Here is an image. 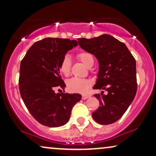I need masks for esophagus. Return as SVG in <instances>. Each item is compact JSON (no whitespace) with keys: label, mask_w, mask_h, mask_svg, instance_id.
Segmentation results:
<instances>
[{"label":"esophagus","mask_w":156,"mask_h":156,"mask_svg":"<svg viewBox=\"0 0 156 156\" xmlns=\"http://www.w3.org/2000/svg\"><path fill=\"white\" fill-rule=\"evenodd\" d=\"M90 97H91V95H89V94H83L82 96V99L84 100V99H87V98H89Z\"/></svg>","instance_id":"1"}]
</instances>
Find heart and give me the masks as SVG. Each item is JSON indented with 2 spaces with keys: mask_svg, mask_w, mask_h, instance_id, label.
<instances>
[{
  "mask_svg": "<svg viewBox=\"0 0 156 156\" xmlns=\"http://www.w3.org/2000/svg\"><path fill=\"white\" fill-rule=\"evenodd\" d=\"M76 57L87 67L90 68L94 65V58L90 53L86 51H80L76 53ZM72 69V60L68 55L62 57L59 65V70L65 76H69ZM91 86V82L87 79L72 78L67 82V87L72 93H86Z\"/></svg>",
  "mask_w": 156,
  "mask_h": 156,
  "instance_id": "b5f03b06",
  "label": "heart"
}]
</instances>
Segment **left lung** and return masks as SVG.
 Returning <instances> with one entry per match:
<instances>
[{
  "label": "left lung",
  "mask_w": 156,
  "mask_h": 156,
  "mask_svg": "<svg viewBox=\"0 0 156 156\" xmlns=\"http://www.w3.org/2000/svg\"><path fill=\"white\" fill-rule=\"evenodd\" d=\"M83 50L94 55L99 64L94 89H104L96 94L99 106L92 113L95 121L102 125L116 122L133 101L137 91L136 59L123 42L109 35L91 39L79 38Z\"/></svg>",
  "instance_id": "8db88e82"
}]
</instances>
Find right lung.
<instances>
[{"label":"right lung","instance_id":"add662e5","mask_svg":"<svg viewBox=\"0 0 156 156\" xmlns=\"http://www.w3.org/2000/svg\"><path fill=\"white\" fill-rule=\"evenodd\" d=\"M76 40L48 37L32 45L20 62L19 89L25 105L42 125L59 127L69 121L71 111L80 101V94H55V87L64 89L59 65Z\"/></svg>","mask_w":156,"mask_h":156}]
</instances>
